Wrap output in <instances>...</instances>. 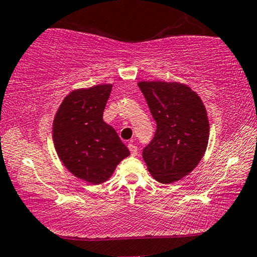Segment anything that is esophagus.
<instances>
[{"label": "esophagus", "instance_id": "obj_1", "mask_svg": "<svg viewBox=\"0 0 257 257\" xmlns=\"http://www.w3.org/2000/svg\"><path fill=\"white\" fill-rule=\"evenodd\" d=\"M128 149L130 150V154H132V156H137V147L135 146V144L129 143L128 144Z\"/></svg>", "mask_w": 257, "mask_h": 257}]
</instances>
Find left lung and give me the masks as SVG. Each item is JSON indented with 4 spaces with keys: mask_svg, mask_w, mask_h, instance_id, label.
Here are the masks:
<instances>
[{
    "mask_svg": "<svg viewBox=\"0 0 257 257\" xmlns=\"http://www.w3.org/2000/svg\"><path fill=\"white\" fill-rule=\"evenodd\" d=\"M157 123L142 156L150 175L171 184L192 172L207 149L209 122L205 104L190 86L177 81H140Z\"/></svg>",
    "mask_w": 257,
    "mask_h": 257,
    "instance_id": "obj_1",
    "label": "left lung"
}]
</instances>
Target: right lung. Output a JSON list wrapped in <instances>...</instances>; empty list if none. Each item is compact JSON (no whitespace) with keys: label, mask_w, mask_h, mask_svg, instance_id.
Here are the masks:
<instances>
[{"label":"right lung","mask_w":257,"mask_h":257,"mask_svg":"<svg viewBox=\"0 0 257 257\" xmlns=\"http://www.w3.org/2000/svg\"><path fill=\"white\" fill-rule=\"evenodd\" d=\"M111 84L73 89L64 97L52 123L56 153L68 171L89 184H101L128 157V148L102 115Z\"/></svg>","instance_id":"right-lung-1"}]
</instances>
